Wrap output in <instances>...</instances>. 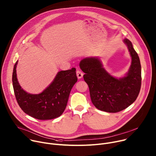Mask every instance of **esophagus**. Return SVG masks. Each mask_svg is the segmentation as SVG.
Instances as JSON below:
<instances>
[{"instance_id": "esophagus-1", "label": "esophagus", "mask_w": 156, "mask_h": 156, "mask_svg": "<svg viewBox=\"0 0 156 156\" xmlns=\"http://www.w3.org/2000/svg\"><path fill=\"white\" fill-rule=\"evenodd\" d=\"M76 76H77V77H78V79H80V78H81L83 77V72H82L81 70H78L76 71Z\"/></svg>"}]
</instances>
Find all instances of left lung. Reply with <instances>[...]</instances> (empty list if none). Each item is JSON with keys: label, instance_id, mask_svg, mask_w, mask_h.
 <instances>
[{"label": "left lung", "instance_id": "8db88e82", "mask_svg": "<svg viewBox=\"0 0 156 156\" xmlns=\"http://www.w3.org/2000/svg\"><path fill=\"white\" fill-rule=\"evenodd\" d=\"M123 42L131 57V64L123 78L118 79L110 75L98 57L85 58L80 63L93 105L107 112L115 113L125 109L135 101L140 91L141 66L139 56L130 41L125 39Z\"/></svg>", "mask_w": 156, "mask_h": 156}]
</instances>
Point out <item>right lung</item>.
<instances>
[{
    "label": "right lung",
    "instance_id": "1",
    "mask_svg": "<svg viewBox=\"0 0 156 156\" xmlns=\"http://www.w3.org/2000/svg\"><path fill=\"white\" fill-rule=\"evenodd\" d=\"M16 62L13 71L12 83L16 101L23 112L38 120H51L60 117L66 108L72 88L78 78L76 69L60 71L54 81L38 94L27 93L21 88L16 77Z\"/></svg>",
    "mask_w": 156,
    "mask_h": 156
}]
</instances>
